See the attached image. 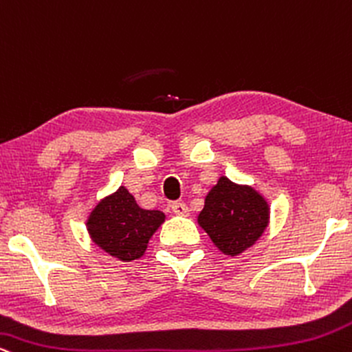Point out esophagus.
Listing matches in <instances>:
<instances>
[{"label": "esophagus", "mask_w": 352, "mask_h": 352, "mask_svg": "<svg viewBox=\"0 0 352 352\" xmlns=\"http://www.w3.org/2000/svg\"><path fill=\"white\" fill-rule=\"evenodd\" d=\"M171 209H173V212L176 214V216H188V214H189L188 206H186L184 202H173Z\"/></svg>", "instance_id": "esophagus-1"}]
</instances>
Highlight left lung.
I'll use <instances>...</instances> for the list:
<instances>
[{
    "instance_id": "1",
    "label": "left lung",
    "mask_w": 352,
    "mask_h": 352,
    "mask_svg": "<svg viewBox=\"0 0 352 352\" xmlns=\"http://www.w3.org/2000/svg\"><path fill=\"white\" fill-rule=\"evenodd\" d=\"M197 224L222 254L237 257L265 232L270 224V206L252 186L221 176L206 194Z\"/></svg>"
}]
</instances>
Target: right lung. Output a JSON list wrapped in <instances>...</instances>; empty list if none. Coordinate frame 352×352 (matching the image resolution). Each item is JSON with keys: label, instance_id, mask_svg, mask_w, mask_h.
<instances>
[{"label": "right lung", "instance_id": "add662e5", "mask_svg": "<svg viewBox=\"0 0 352 352\" xmlns=\"http://www.w3.org/2000/svg\"><path fill=\"white\" fill-rule=\"evenodd\" d=\"M164 219L166 216L161 210L140 208L133 194L125 186H120L94 206L85 227L90 241L98 249L120 262H131L143 257L150 239Z\"/></svg>", "mask_w": 352, "mask_h": 352}]
</instances>
